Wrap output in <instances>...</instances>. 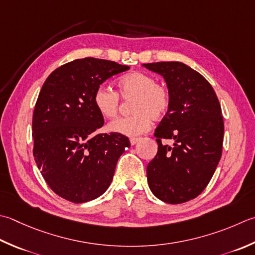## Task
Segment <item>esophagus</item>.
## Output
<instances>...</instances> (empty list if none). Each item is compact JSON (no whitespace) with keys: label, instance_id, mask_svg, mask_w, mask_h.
<instances>
[{"label":"esophagus","instance_id":"esophagus-1","mask_svg":"<svg viewBox=\"0 0 255 255\" xmlns=\"http://www.w3.org/2000/svg\"><path fill=\"white\" fill-rule=\"evenodd\" d=\"M139 140H140V138H130V143L133 146V144H136Z\"/></svg>","mask_w":255,"mask_h":255}]
</instances>
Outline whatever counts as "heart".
Returning a JSON list of instances; mask_svg holds the SVG:
<instances>
[{
  "label": "heart",
  "instance_id": "obj_1",
  "mask_svg": "<svg viewBox=\"0 0 255 255\" xmlns=\"http://www.w3.org/2000/svg\"><path fill=\"white\" fill-rule=\"evenodd\" d=\"M118 92L124 99H132L128 117L118 118L108 125L113 132L134 137L147 131L151 119L159 121L168 114L171 106V94L167 86L157 83L152 75L133 72L117 82ZM93 102L105 118H115L121 107L119 95L106 85H101L94 93Z\"/></svg>",
  "mask_w": 255,
  "mask_h": 255
}]
</instances>
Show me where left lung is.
<instances>
[{"label":"left lung","mask_w":255,"mask_h":255,"mask_svg":"<svg viewBox=\"0 0 255 255\" xmlns=\"http://www.w3.org/2000/svg\"><path fill=\"white\" fill-rule=\"evenodd\" d=\"M164 78L171 106L159 124L158 152L147 166L151 192L161 201L178 204L200 194L222 154L224 124L219 99L201 74L180 62L143 64ZM172 138L173 147L162 145Z\"/></svg>","instance_id":"1"}]
</instances>
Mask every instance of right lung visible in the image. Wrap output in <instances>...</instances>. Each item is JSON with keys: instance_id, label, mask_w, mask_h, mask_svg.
Segmentation results:
<instances>
[{"instance_id": "1", "label": "right lung", "mask_w": 255, "mask_h": 255, "mask_svg": "<svg viewBox=\"0 0 255 255\" xmlns=\"http://www.w3.org/2000/svg\"><path fill=\"white\" fill-rule=\"evenodd\" d=\"M129 69L94 57L75 59L49 75L34 108L33 154L45 181L66 200H94L111 186L115 168L129 139L121 133H97L104 117L95 107L101 85Z\"/></svg>"}]
</instances>
